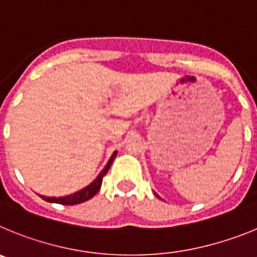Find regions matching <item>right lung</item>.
I'll return each instance as SVG.
<instances>
[{
	"label": "right lung",
	"instance_id": "add662e5",
	"mask_svg": "<svg viewBox=\"0 0 257 257\" xmlns=\"http://www.w3.org/2000/svg\"><path fill=\"white\" fill-rule=\"evenodd\" d=\"M115 157H116V151H115L114 154H112V156L110 157V160H108V163L106 164V166L103 168L102 172L98 174V177H97L96 179H94L93 182L89 184V186L85 187V188L75 192V193H73V195L65 196V197H57L56 198V197H46V196H41V197H42L45 201H47V202L61 203V205H77V203H82V202H84V201L89 200V198H92L94 195H96L97 192L100 191L103 177H105L106 173L108 172L110 165L112 164V161H114Z\"/></svg>",
	"mask_w": 257,
	"mask_h": 257
}]
</instances>
